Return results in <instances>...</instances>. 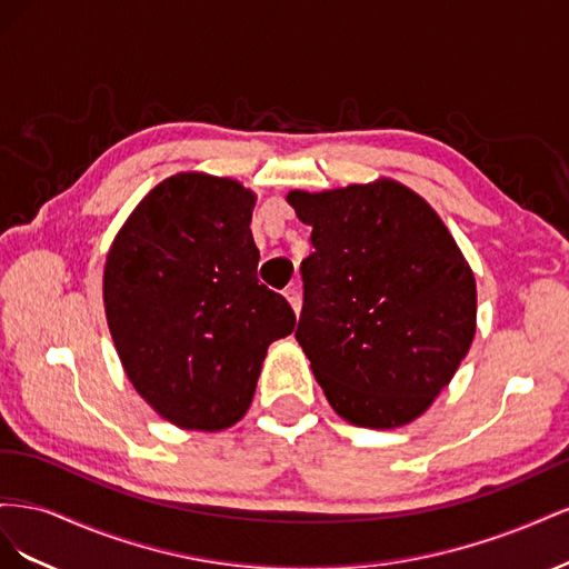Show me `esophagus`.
I'll return each instance as SVG.
<instances>
[{"instance_id":"1","label":"esophagus","mask_w":569,"mask_h":569,"mask_svg":"<svg viewBox=\"0 0 569 569\" xmlns=\"http://www.w3.org/2000/svg\"><path fill=\"white\" fill-rule=\"evenodd\" d=\"M284 297H287L289 306L295 308V313H299L301 311V291L297 287H287L284 289Z\"/></svg>"}]
</instances>
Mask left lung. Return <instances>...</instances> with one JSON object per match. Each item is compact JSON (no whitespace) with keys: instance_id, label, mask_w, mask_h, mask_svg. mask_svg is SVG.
I'll list each match as a JSON object with an SVG mask.
<instances>
[{"instance_id":"left-lung-1","label":"left lung","mask_w":569,"mask_h":569,"mask_svg":"<svg viewBox=\"0 0 569 569\" xmlns=\"http://www.w3.org/2000/svg\"><path fill=\"white\" fill-rule=\"evenodd\" d=\"M287 201L313 228L297 341L327 401L370 429L420 418L477 330L475 272L449 228L389 178Z\"/></svg>"}]
</instances>
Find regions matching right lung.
I'll list each match as a JSON object with an SVG mask.
<instances>
[{
    "label": "right lung",
    "mask_w": 569,
    "mask_h": 569,
    "mask_svg": "<svg viewBox=\"0 0 569 569\" xmlns=\"http://www.w3.org/2000/svg\"><path fill=\"white\" fill-rule=\"evenodd\" d=\"M256 194L242 182L178 173L118 230L104 311L134 391L168 422L218 432L244 418L274 339L297 316L258 282Z\"/></svg>",
    "instance_id": "add662e5"
}]
</instances>
